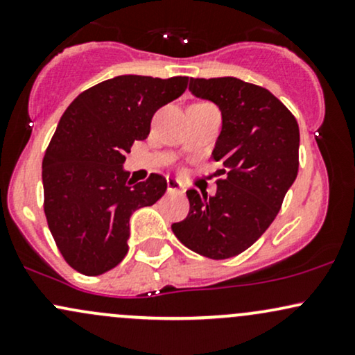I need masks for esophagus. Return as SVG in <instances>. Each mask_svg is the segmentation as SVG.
Listing matches in <instances>:
<instances>
[{"label": "esophagus", "mask_w": 355, "mask_h": 355, "mask_svg": "<svg viewBox=\"0 0 355 355\" xmlns=\"http://www.w3.org/2000/svg\"><path fill=\"white\" fill-rule=\"evenodd\" d=\"M166 190H168L170 193H172V191H178V193H180V191H183V187L178 180H173V178H166Z\"/></svg>", "instance_id": "obj_1"}]
</instances>
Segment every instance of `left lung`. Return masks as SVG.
<instances>
[{
    "instance_id": "obj_1",
    "label": "left lung",
    "mask_w": 355,
    "mask_h": 355,
    "mask_svg": "<svg viewBox=\"0 0 355 355\" xmlns=\"http://www.w3.org/2000/svg\"><path fill=\"white\" fill-rule=\"evenodd\" d=\"M197 98L222 112L211 158L222 164L217 193L187 190L190 211L172 230L185 247L214 260L254 245L282 207L299 172V125L270 92L234 76L190 78Z\"/></svg>"
}]
</instances>
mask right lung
I'll return each instance as SVG.
<instances>
[{"mask_svg": "<svg viewBox=\"0 0 355 355\" xmlns=\"http://www.w3.org/2000/svg\"><path fill=\"white\" fill-rule=\"evenodd\" d=\"M187 85V76H115L80 93L60 118L43 158L44 215L61 255L80 274L116 267L128 252L133 211L164 197L162 175L130 180L125 153Z\"/></svg>", "mask_w": 355, "mask_h": 355, "instance_id": "1", "label": "right lung"}]
</instances>
